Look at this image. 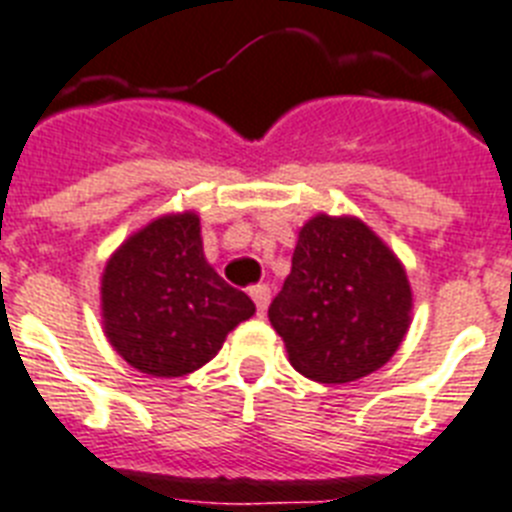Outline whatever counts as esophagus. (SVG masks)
I'll use <instances>...</instances> for the list:
<instances>
[{
	"mask_svg": "<svg viewBox=\"0 0 512 512\" xmlns=\"http://www.w3.org/2000/svg\"><path fill=\"white\" fill-rule=\"evenodd\" d=\"M249 297L255 299V305H257V313L263 315L265 310H268V305H270V289L265 284H257V286H252V289H249Z\"/></svg>",
	"mask_w": 512,
	"mask_h": 512,
	"instance_id": "esophagus-1",
	"label": "esophagus"
}]
</instances>
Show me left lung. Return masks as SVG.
Instances as JSON below:
<instances>
[{"instance_id": "8db88e82", "label": "left lung", "mask_w": 512, "mask_h": 512, "mask_svg": "<svg viewBox=\"0 0 512 512\" xmlns=\"http://www.w3.org/2000/svg\"><path fill=\"white\" fill-rule=\"evenodd\" d=\"M268 318L294 371L318 384H347L400 350L413 289L402 260L371 226L318 213L299 228L292 273Z\"/></svg>"}]
</instances>
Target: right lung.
I'll list each match as a JSON object with an SVG mask.
<instances>
[{
	"instance_id": "1",
	"label": "right lung",
	"mask_w": 512,
	"mask_h": 512,
	"mask_svg": "<svg viewBox=\"0 0 512 512\" xmlns=\"http://www.w3.org/2000/svg\"><path fill=\"white\" fill-rule=\"evenodd\" d=\"M107 342L131 368L178 378L210 363L255 302L207 263L194 210L165 213L128 236L99 278Z\"/></svg>"
}]
</instances>
